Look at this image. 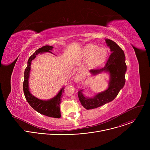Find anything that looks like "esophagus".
I'll return each instance as SVG.
<instances>
[{
    "label": "esophagus",
    "instance_id": "1",
    "mask_svg": "<svg viewBox=\"0 0 150 150\" xmlns=\"http://www.w3.org/2000/svg\"><path fill=\"white\" fill-rule=\"evenodd\" d=\"M84 70V69H81V71H80V73H79V74H78V75H76V76H77V78H81V77H82V74H82V71Z\"/></svg>",
    "mask_w": 150,
    "mask_h": 150
}]
</instances>
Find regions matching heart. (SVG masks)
<instances>
[{
    "label": "heart",
    "instance_id": "obj_1",
    "mask_svg": "<svg viewBox=\"0 0 150 150\" xmlns=\"http://www.w3.org/2000/svg\"><path fill=\"white\" fill-rule=\"evenodd\" d=\"M83 57L89 60V65L92 67H97L103 64L107 59L108 50L104 47H98L97 46L90 44L83 49Z\"/></svg>",
    "mask_w": 150,
    "mask_h": 150
}]
</instances>
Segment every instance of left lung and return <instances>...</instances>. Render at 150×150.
<instances>
[{"instance_id":"8db88e82","label":"left lung","mask_w":150,"mask_h":150,"mask_svg":"<svg viewBox=\"0 0 150 150\" xmlns=\"http://www.w3.org/2000/svg\"><path fill=\"white\" fill-rule=\"evenodd\" d=\"M105 42L107 45L110 47L112 53L104 68L91 69L90 72L93 75L102 72H109L110 74L109 87L104 91L98 93L91 98L85 97L82 94L83 90L78 91V96L79 101L83 108L87 110L98 108L113 100L125 83L126 65L124 52L115 41L105 39Z\"/></svg>"}]
</instances>
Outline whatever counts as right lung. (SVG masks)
<instances>
[{
    "label": "right lung",
    "mask_w": 150,
    "mask_h": 150,
    "mask_svg": "<svg viewBox=\"0 0 150 150\" xmlns=\"http://www.w3.org/2000/svg\"><path fill=\"white\" fill-rule=\"evenodd\" d=\"M53 47L50 46H45L37 50L35 53L31 55L27 62V66L24 72V81L23 82V90L25 98L29 104L37 112L49 117L60 118L61 117L60 104L61 103L62 98L64 92V87H63L58 94L53 98L49 100H40L33 96L30 90L28 85V78L31 70V61L34 60L36 56L39 53L44 52H50L53 50Z\"/></svg>",
    "instance_id": "obj_1"
}]
</instances>
